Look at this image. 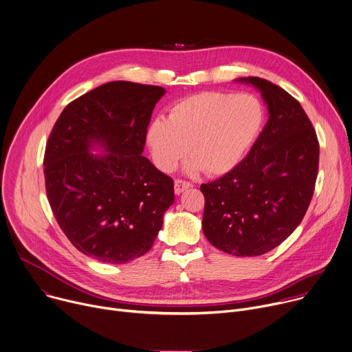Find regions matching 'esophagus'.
I'll list each match as a JSON object with an SVG mask.
<instances>
[{"instance_id":"obj_1","label":"esophagus","mask_w":352,"mask_h":352,"mask_svg":"<svg viewBox=\"0 0 352 352\" xmlns=\"http://www.w3.org/2000/svg\"><path fill=\"white\" fill-rule=\"evenodd\" d=\"M190 187H191L190 182H186V180H182V179L175 180V192L176 194H182L184 190H187Z\"/></svg>"}]
</instances>
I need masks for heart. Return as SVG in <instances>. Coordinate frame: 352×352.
Returning <instances> with one entry per match:
<instances>
[{
  "mask_svg": "<svg viewBox=\"0 0 352 352\" xmlns=\"http://www.w3.org/2000/svg\"><path fill=\"white\" fill-rule=\"evenodd\" d=\"M263 109L248 94L204 91L172 105L168 120L155 119L147 144L157 168L170 172L187 153V172L223 175L248 151L261 130Z\"/></svg>",
  "mask_w": 352,
  "mask_h": 352,
  "instance_id": "heart-1",
  "label": "heart"
}]
</instances>
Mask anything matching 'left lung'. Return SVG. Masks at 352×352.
I'll return each mask as SVG.
<instances>
[{
  "label": "left lung",
  "mask_w": 352,
  "mask_h": 352,
  "mask_svg": "<svg viewBox=\"0 0 352 352\" xmlns=\"http://www.w3.org/2000/svg\"><path fill=\"white\" fill-rule=\"evenodd\" d=\"M239 80L261 90L269 119L240 164L201 184L202 232L228 254L256 256L282 244L304 219L318 177L319 142L286 90L261 78Z\"/></svg>",
  "instance_id": "1"
}]
</instances>
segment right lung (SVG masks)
Returning a JSON list of instances; mask_svg holds the SVG:
<instances>
[{"label": "right lung", "instance_id": "1", "mask_svg": "<svg viewBox=\"0 0 352 352\" xmlns=\"http://www.w3.org/2000/svg\"><path fill=\"white\" fill-rule=\"evenodd\" d=\"M158 86L109 82L69 102L44 153L52 214L80 252L105 263L144 255L175 202L173 180L143 157ZM100 144L109 153H88Z\"/></svg>", "mask_w": 352, "mask_h": 352}]
</instances>
